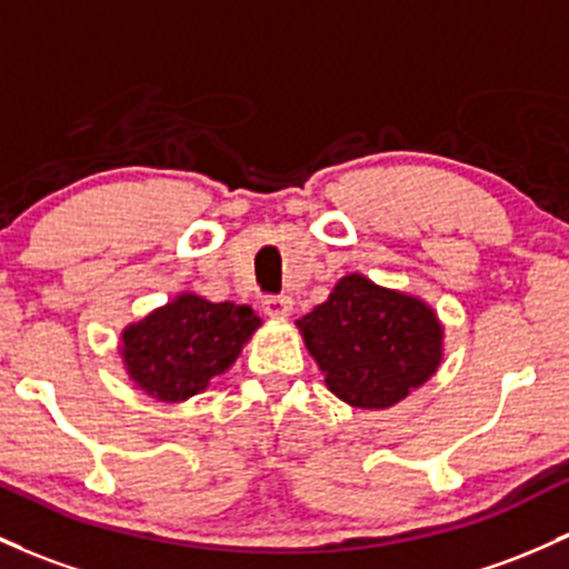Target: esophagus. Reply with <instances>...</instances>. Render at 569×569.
Instances as JSON below:
<instances>
[{"label":"esophagus","instance_id":"esophagus-1","mask_svg":"<svg viewBox=\"0 0 569 569\" xmlns=\"http://www.w3.org/2000/svg\"><path fill=\"white\" fill-rule=\"evenodd\" d=\"M261 308L270 318H289L291 310H295V302H291V297H267Z\"/></svg>","mask_w":569,"mask_h":569}]
</instances>
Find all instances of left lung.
<instances>
[{
	"label": "left lung",
	"mask_w": 569,
	"mask_h": 569,
	"mask_svg": "<svg viewBox=\"0 0 569 569\" xmlns=\"http://www.w3.org/2000/svg\"><path fill=\"white\" fill-rule=\"evenodd\" d=\"M297 329L327 389L359 410H389L421 389L446 348V327L427 299L361 272L337 280Z\"/></svg>",
	"instance_id": "left-lung-1"
}]
</instances>
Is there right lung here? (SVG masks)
<instances>
[{
	"label": "right lung",
	"instance_id": "1",
	"mask_svg": "<svg viewBox=\"0 0 569 569\" xmlns=\"http://www.w3.org/2000/svg\"><path fill=\"white\" fill-rule=\"evenodd\" d=\"M259 327L261 318L248 305L180 291L129 323L118 337V353L134 389L156 402H186L234 365Z\"/></svg>",
	"mask_w": 569,
	"mask_h": 569
}]
</instances>
